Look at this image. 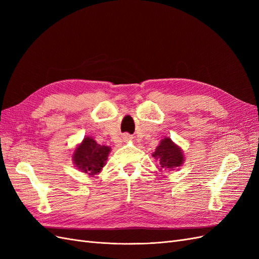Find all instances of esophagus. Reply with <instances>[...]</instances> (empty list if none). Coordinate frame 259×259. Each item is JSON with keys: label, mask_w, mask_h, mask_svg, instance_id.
Wrapping results in <instances>:
<instances>
[{"label": "esophagus", "mask_w": 259, "mask_h": 259, "mask_svg": "<svg viewBox=\"0 0 259 259\" xmlns=\"http://www.w3.org/2000/svg\"><path fill=\"white\" fill-rule=\"evenodd\" d=\"M132 139H133V137L130 136L128 134H125V135L123 136V140H124V142H131Z\"/></svg>", "instance_id": "esophagus-1"}]
</instances>
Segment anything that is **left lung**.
<instances>
[{
    "instance_id": "1",
    "label": "left lung",
    "mask_w": 259,
    "mask_h": 259,
    "mask_svg": "<svg viewBox=\"0 0 259 259\" xmlns=\"http://www.w3.org/2000/svg\"><path fill=\"white\" fill-rule=\"evenodd\" d=\"M152 156L159 161L160 169L174 170L182 166L185 161V155L183 149L176 145L169 137H164L159 146L155 148Z\"/></svg>"
}]
</instances>
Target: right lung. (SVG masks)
<instances>
[{"label":"right lung","mask_w":259,"mask_h":259,"mask_svg":"<svg viewBox=\"0 0 259 259\" xmlns=\"http://www.w3.org/2000/svg\"><path fill=\"white\" fill-rule=\"evenodd\" d=\"M110 151V147L99 145L93 137L86 136L74 148L72 161L77 169L90 176H95L107 164Z\"/></svg>","instance_id":"right-lung-1"}]
</instances>
